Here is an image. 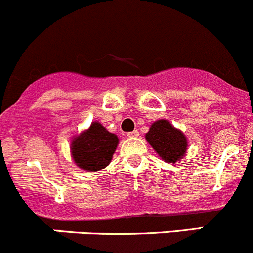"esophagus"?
Masks as SVG:
<instances>
[{"instance_id": "34e87169", "label": "esophagus", "mask_w": 253, "mask_h": 253, "mask_svg": "<svg viewBox=\"0 0 253 253\" xmlns=\"http://www.w3.org/2000/svg\"><path fill=\"white\" fill-rule=\"evenodd\" d=\"M138 131L137 129H136V131H132V132H128V133H127V137L128 138H136V137H138Z\"/></svg>"}]
</instances>
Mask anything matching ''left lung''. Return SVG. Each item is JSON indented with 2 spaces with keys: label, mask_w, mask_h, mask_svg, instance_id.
Wrapping results in <instances>:
<instances>
[{
  "label": "left lung",
  "mask_w": 253,
  "mask_h": 253,
  "mask_svg": "<svg viewBox=\"0 0 253 253\" xmlns=\"http://www.w3.org/2000/svg\"><path fill=\"white\" fill-rule=\"evenodd\" d=\"M145 137L157 155L169 164H177L188 147L185 133L165 119L153 122Z\"/></svg>",
  "instance_id": "1"
}]
</instances>
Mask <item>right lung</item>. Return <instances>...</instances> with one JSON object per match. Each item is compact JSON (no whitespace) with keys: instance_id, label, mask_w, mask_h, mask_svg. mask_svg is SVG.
<instances>
[{"instance_id":"obj_1","label":"right lung","mask_w":253,"mask_h":253,"mask_svg":"<svg viewBox=\"0 0 253 253\" xmlns=\"http://www.w3.org/2000/svg\"><path fill=\"white\" fill-rule=\"evenodd\" d=\"M119 137L108 132L98 121L71 141V157L73 162L84 171L97 172L110 165Z\"/></svg>"}]
</instances>
